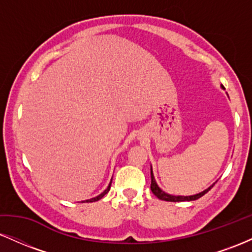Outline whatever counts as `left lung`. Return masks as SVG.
Segmentation results:
<instances>
[{"mask_svg": "<svg viewBox=\"0 0 252 252\" xmlns=\"http://www.w3.org/2000/svg\"><path fill=\"white\" fill-rule=\"evenodd\" d=\"M150 176H152V185H150V189H152V192L154 193V194L158 196V199H161V200H164V201H190V200H196V199L201 198L202 195L206 194L209 190L212 189V186H210L209 189H205L204 192L199 193V194H195V195H189V196H181V195H170V194H167V193H164L162 189H160V187L156 185L155 182V179H154V175H153V172L152 169H150Z\"/></svg>", "mask_w": 252, "mask_h": 252, "instance_id": "1", "label": "left lung"}]
</instances>
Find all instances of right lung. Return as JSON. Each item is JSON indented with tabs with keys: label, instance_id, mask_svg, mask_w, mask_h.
I'll return each instance as SVG.
<instances>
[{
	"label": "right lung",
	"instance_id": "1",
	"mask_svg": "<svg viewBox=\"0 0 252 252\" xmlns=\"http://www.w3.org/2000/svg\"><path fill=\"white\" fill-rule=\"evenodd\" d=\"M110 186H111V182H110L109 187H108V189H106L105 190H104V192L102 193V194H99V195H98V196H96V198H92V199H89V200H85V201H86V202H94V201H97V200H99V199H102V198H103V196H104V195H105V194H106V193H108V192H109V190H110Z\"/></svg>",
	"mask_w": 252,
	"mask_h": 252
}]
</instances>
